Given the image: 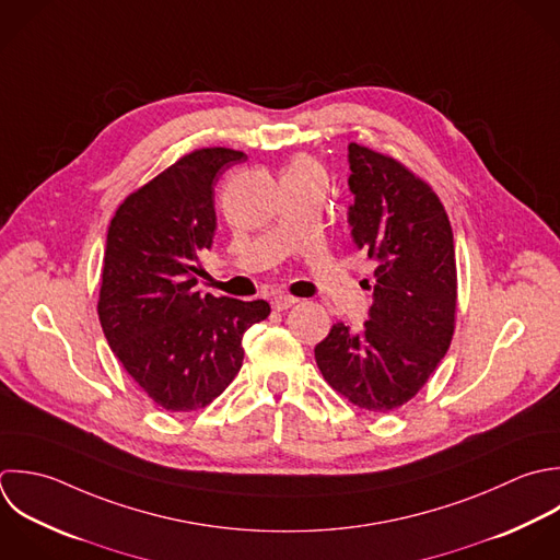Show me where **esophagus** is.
Segmentation results:
<instances>
[{
  "label": "esophagus",
  "mask_w": 560,
  "mask_h": 560,
  "mask_svg": "<svg viewBox=\"0 0 560 560\" xmlns=\"http://www.w3.org/2000/svg\"><path fill=\"white\" fill-rule=\"evenodd\" d=\"M270 303H272V310L285 312L288 307H292L294 303H299V299H294V296H290V294H277Z\"/></svg>",
  "instance_id": "34e87169"
}]
</instances>
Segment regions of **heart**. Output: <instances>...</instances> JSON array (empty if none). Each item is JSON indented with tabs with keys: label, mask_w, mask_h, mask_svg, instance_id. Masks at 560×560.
<instances>
[{
	"label": "heart",
	"mask_w": 560,
	"mask_h": 560,
	"mask_svg": "<svg viewBox=\"0 0 560 560\" xmlns=\"http://www.w3.org/2000/svg\"><path fill=\"white\" fill-rule=\"evenodd\" d=\"M288 170H316V165L312 161H307V159H299Z\"/></svg>",
	"instance_id": "b5f03b06"
}]
</instances>
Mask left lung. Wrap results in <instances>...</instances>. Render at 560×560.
<instances>
[{
    "label": "left lung",
    "instance_id": "1",
    "mask_svg": "<svg viewBox=\"0 0 560 560\" xmlns=\"http://www.w3.org/2000/svg\"><path fill=\"white\" fill-rule=\"evenodd\" d=\"M349 167L353 244L377 261L373 305L360 331L336 323L314 355L353 406L390 412L425 386L452 345L454 233L434 189L397 159L349 143Z\"/></svg>",
    "mask_w": 560,
    "mask_h": 560
}]
</instances>
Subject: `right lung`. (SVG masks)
I'll return each mask as SVG.
<instances>
[{"mask_svg": "<svg viewBox=\"0 0 560 560\" xmlns=\"http://www.w3.org/2000/svg\"><path fill=\"white\" fill-rule=\"evenodd\" d=\"M246 154L200 148L132 191L115 211L97 316L110 351L163 410L209 406L244 362V331L266 301L198 292V255L215 233L213 187Z\"/></svg>", "mask_w": 560, "mask_h": 560, "instance_id": "obj_1", "label": "right lung"}]
</instances>
